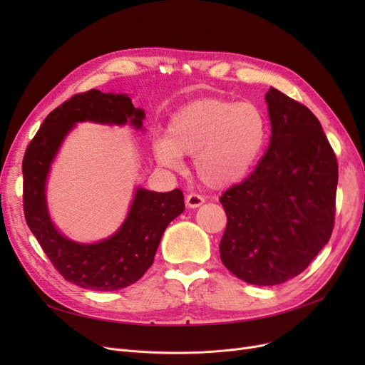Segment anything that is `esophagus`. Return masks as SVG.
Segmentation results:
<instances>
[{"instance_id":"1","label":"esophagus","mask_w":365,"mask_h":365,"mask_svg":"<svg viewBox=\"0 0 365 365\" xmlns=\"http://www.w3.org/2000/svg\"><path fill=\"white\" fill-rule=\"evenodd\" d=\"M204 201H205L204 197H201L198 194H189V195H186V200H185V202L189 208H197V207L202 205Z\"/></svg>"}]
</instances>
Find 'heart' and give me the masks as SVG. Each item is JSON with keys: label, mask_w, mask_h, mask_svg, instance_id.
I'll use <instances>...</instances> for the list:
<instances>
[{"label": "heart", "mask_w": 365, "mask_h": 365, "mask_svg": "<svg viewBox=\"0 0 365 365\" xmlns=\"http://www.w3.org/2000/svg\"><path fill=\"white\" fill-rule=\"evenodd\" d=\"M266 142L267 121L259 106L205 98L173 113L152 150L170 170H180L182 157L194 155L198 179L212 189H227L250 176Z\"/></svg>", "instance_id": "heart-1"}]
</instances>
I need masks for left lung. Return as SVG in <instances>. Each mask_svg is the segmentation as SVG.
I'll return each mask as SVG.
<instances>
[{
    "mask_svg": "<svg viewBox=\"0 0 365 365\" xmlns=\"http://www.w3.org/2000/svg\"><path fill=\"white\" fill-rule=\"evenodd\" d=\"M269 148L242 183L220 197L227 225L223 264L253 285H277L302 274L329 242L339 167L315 115L271 87L266 93Z\"/></svg>",
    "mask_w": 365,
    "mask_h": 365,
    "instance_id": "1",
    "label": "left lung"
}]
</instances>
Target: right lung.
<instances>
[{"label":"right lung","instance_id":"right-lung-1","mask_svg":"<svg viewBox=\"0 0 365 365\" xmlns=\"http://www.w3.org/2000/svg\"><path fill=\"white\" fill-rule=\"evenodd\" d=\"M143 120L145 110L134 108L127 94L90 90L51 110L26 148L22 164L26 223L59 274L83 289L113 292L140 279L153 263L165 227L183 213V194L180 189L163 194L138 187L118 231L99 242L81 244L61 234L50 219L46 200L50 165L76 123H128L140 130Z\"/></svg>","mask_w":365,"mask_h":365}]
</instances>
